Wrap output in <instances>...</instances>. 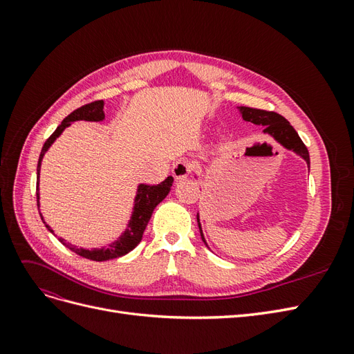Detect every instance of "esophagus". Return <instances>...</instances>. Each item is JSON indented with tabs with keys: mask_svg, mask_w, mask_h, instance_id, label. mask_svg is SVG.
I'll return each mask as SVG.
<instances>
[{
	"mask_svg": "<svg viewBox=\"0 0 354 354\" xmlns=\"http://www.w3.org/2000/svg\"><path fill=\"white\" fill-rule=\"evenodd\" d=\"M192 169H194V162L190 159H180L173 167V176L177 181L185 180L189 177Z\"/></svg>",
	"mask_w": 354,
	"mask_h": 354,
	"instance_id": "obj_1",
	"label": "esophagus"
}]
</instances>
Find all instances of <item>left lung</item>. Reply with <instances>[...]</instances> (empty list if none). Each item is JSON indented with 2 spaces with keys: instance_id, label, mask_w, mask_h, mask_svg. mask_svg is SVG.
Returning a JSON list of instances; mask_svg holds the SVG:
<instances>
[{
  "instance_id": "1",
  "label": "left lung",
  "mask_w": 354,
  "mask_h": 354,
  "mask_svg": "<svg viewBox=\"0 0 354 354\" xmlns=\"http://www.w3.org/2000/svg\"><path fill=\"white\" fill-rule=\"evenodd\" d=\"M238 111H239L243 121L264 127L263 134L273 137L277 143L286 149V151H291L301 159H304L307 167L310 168V156H308V151H307L306 145L301 142V138H299V136L294 130V127L289 124L282 115L276 113V112H267V111H261V109L246 108V106H238ZM196 220H198L202 242L208 246L205 236H203V232H202L199 212H198Z\"/></svg>"
}]
</instances>
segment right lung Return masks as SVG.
Listing matches in <instances>:
<instances>
[{
    "instance_id": "right-lung-1",
    "label": "right lung",
    "mask_w": 354,
    "mask_h": 354,
    "mask_svg": "<svg viewBox=\"0 0 354 354\" xmlns=\"http://www.w3.org/2000/svg\"><path fill=\"white\" fill-rule=\"evenodd\" d=\"M104 102L103 100H97L93 102L88 104H84L81 108L75 109L71 115H68L65 120L62 121V124L56 128V131L53 133L47 142L42 146V151L39 153V159H38V165H37V203H38V209H39V171H41V162L42 158L47 153L48 149L51 147V145L56 142V138L65 131V128H68L71 124L77 122V121H91V122H100L104 120ZM173 177H167L162 183H159L156 186H149V185H143L140 183L137 186V192L134 196V205H133V212L131 217L127 223L125 230L118 236L113 242H111L108 246H102V248H78L77 245H72L69 242H66L63 238H59V241L69 248L71 251H73L75 254H78L84 259H88L93 261H108L112 259H118V257H122L125 254H128L130 251H133L136 246L140 243L142 238H143V232L147 226L149 220L152 217V212L156 208V205L159 202H162L167 195L169 194L171 186H173ZM42 223L46 224V227L55 234V230H53L48 224L44 221V217L42 214H39ZM57 238V234H55Z\"/></svg>"
}]
</instances>
